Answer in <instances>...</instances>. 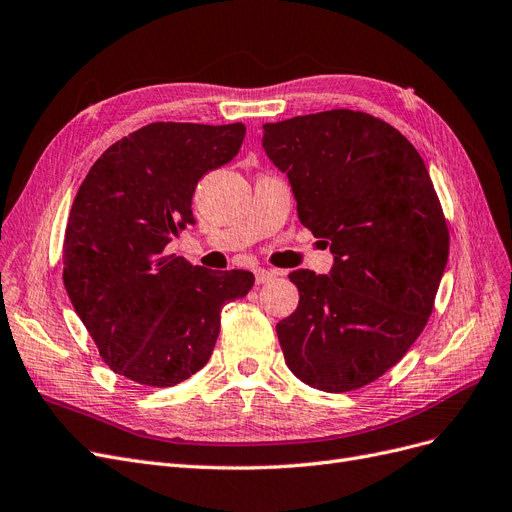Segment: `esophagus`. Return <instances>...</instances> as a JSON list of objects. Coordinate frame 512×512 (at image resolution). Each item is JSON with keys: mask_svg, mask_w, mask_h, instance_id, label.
Segmentation results:
<instances>
[{"mask_svg": "<svg viewBox=\"0 0 512 512\" xmlns=\"http://www.w3.org/2000/svg\"><path fill=\"white\" fill-rule=\"evenodd\" d=\"M280 272L278 270H266V268H257L255 270V282L257 285H263V282H268L270 278H274V276H278Z\"/></svg>", "mask_w": 512, "mask_h": 512, "instance_id": "esophagus-1", "label": "esophagus"}]
</instances>
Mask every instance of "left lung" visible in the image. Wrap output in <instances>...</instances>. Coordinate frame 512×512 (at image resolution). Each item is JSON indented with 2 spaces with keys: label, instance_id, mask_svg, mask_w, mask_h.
I'll return each mask as SVG.
<instances>
[{
  "label": "left lung",
  "instance_id": "1",
  "mask_svg": "<svg viewBox=\"0 0 512 512\" xmlns=\"http://www.w3.org/2000/svg\"><path fill=\"white\" fill-rule=\"evenodd\" d=\"M308 230L331 246L329 274L295 270L297 310L276 333L301 382L348 392L401 361L432 312L449 232L428 170L390 124L331 109L263 124Z\"/></svg>",
  "mask_w": 512,
  "mask_h": 512
}]
</instances>
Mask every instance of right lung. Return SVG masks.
Segmentation results:
<instances>
[{"mask_svg": "<svg viewBox=\"0 0 512 512\" xmlns=\"http://www.w3.org/2000/svg\"><path fill=\"white\" fill-rule=\"evenodd\" d=\"M244 124L154 122L113 143L73 200L63 282L103 361L141 386H175L213 354L221 308L251 291L246 270L166 255L194 223L198 181L230 162Z\"/></svg>", "mask_w": 512, "mask_h": 512, "instance_id": "right-lung-1", "label": "right lung"}]
</instances>
